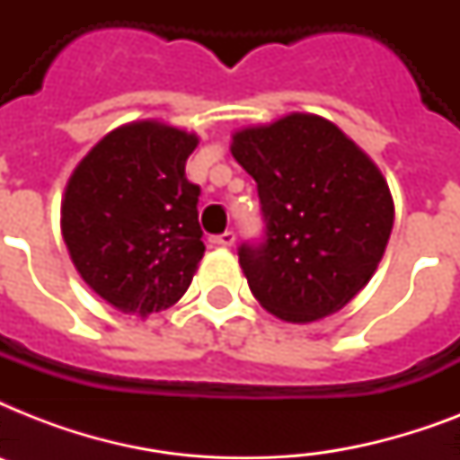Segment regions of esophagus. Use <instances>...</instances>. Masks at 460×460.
<instances>
[{
    "label": "esophagus",
    "instance_id": "1",
    "mask_svg": "<svg viewBox=\"0 0 460 460\" xmlns=\"http://www.w3.org/2000/svg\"><path fill=\"white\" fill-rule=\"evenodd\" d=\"M212 243L219 245V248H231L236 243V236H234V231H224L219 236H212Z\"/></svg>",
    "mask_w": 460,
    "mask_h": 460
}]
</instances>
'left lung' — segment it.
Masks as SVG:
<instances>
[{"label":"left lung","mask_w":460,"mask_h":460,"mask_svg":"<svg viewBox=\"0 0 460 460\" xmlns=\"http://www.w3.org/2000/svg\"><path fill=\"white\" fill-rule=\"evenodd\" d=\"M258 183L265 243L238 262L267 313L307 324L339 313L372 279L394 226L385 173L329 119L291 111L231 136Z\"/></svg>","instance_id":"obj_1"}]
</instances>
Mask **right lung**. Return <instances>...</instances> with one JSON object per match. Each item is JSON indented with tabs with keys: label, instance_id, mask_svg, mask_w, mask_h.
I'll list each match as a JSON object with an SVG mask.
<instances>
[{
	"label": "right lung",
	"instance_id": "right-lung-1",
	"mask_svg": "<svg viewBox=\"0 0 460 460\" xmlns=\"http://www.w3.org/2000/svg\"><path fill=\"white\" fill-rule=\"evenodd\" d=\"M198 136L157 119L110 131L71 173L61 236L83 281L146 320L186 294L205 243L200 188L186 179Z\"/></svg>",
	"mask_w": 460,
	"mask_h": 460
}]
</instances>
